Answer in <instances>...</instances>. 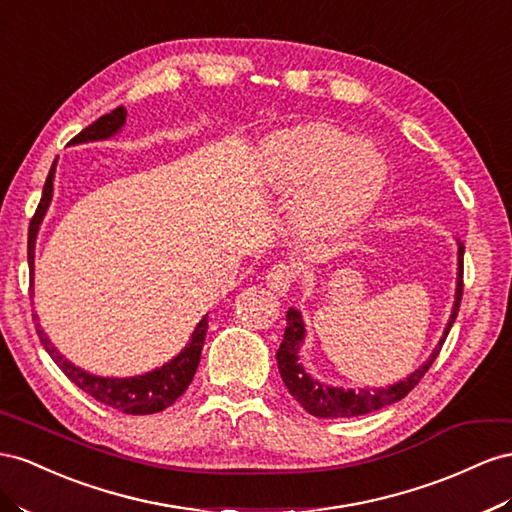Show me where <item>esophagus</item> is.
Instances as JSON below:
<instances>
[{
	"instance_id": "34e87169",
	"label": "esophagus",
	"mask_w": 512,
	"mask_h": 512,
	"mask_svg": "<svg viewBox=\"0 0 512 512\" xmlns=\"http://www.w3.org/2000/svg\"><path fill=\"white\" fill-rule=\"evenodd\" d=\"M297 278V271L293 265H288V262H278V265H273L269 271H267V284L271 290H275V293L284 295L286 290L293 286Z\"/></svg>"
}]
</instances>
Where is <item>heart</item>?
<instances>
[{"label":"heart","mask_w":512,"mask_h":512,"mask_svg":"<svg viewBox=\"0 0 512 512\" xmlns=\"http://www.w3.org/2000/svg\"><path fill=\"white\" fill-rule=\"evenodd\" d=\"M260 176L271 193H303L301 228L319 237L347 232L375 209L388 183V161L366 140L325 122H308L267 137Z\"/></svg>","instance_id":"heart-1"}]
</instances>
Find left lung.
I'll list each match as a JSON object with an SVG mask.
<instances>
[{
    "instance_id": "1",
    "label": "left lung",
    "mask_w": 512,
    "mask_h": 512,
    "mask_svg": "<svg viewBox=\"0 0 512 512\" xmlns=\"http://www.w3.org/2000/svg\"><path fill=\"white\" fill-rule=\"evenodd\" d=\"M463 254H465V245L459 243L457 301H454L450 323L444 331V336H441V340H439V347L433 351L431 359H428V362L422 368H418L405 381L390 385V388L353 392V390H342V388H329V385L312 381L297 362V359H299L297 357L299 342L303 340V321H301V314L290 308L286 312L284 340L280 344L278 355H275V357H278V368H280L282 381L288 388V394L293 396L297 403L314 418H357V416H364V413L377 411L385 405L398 403L400 398H405L422 381V377L426 375L428 368L433 366V362L437 359L441 347H444V342L450 334V327H452L454 319H457L459 308H461V299H463Z\"/></svg>"
}]
</instances>
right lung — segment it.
Here are the masks:
<instances>
[{"instance_id":"add662e5","label":"right lung","mask_w":512,"mask_h":512,"mask_svg":"<svg viewBox=\"0 0 512 512\" xmlns=\"http://www.w3.org/2000/svg\"><path fill=\"white\" fill-rule=\"evenodd\" d=\"M124 118H127V109L116 107L112 114L101 116L99 120H94L90 127L77 133L71 142L79 144V142L105 140V137L116 133L122 127ZM53 174H55V163L49 170V176H47L45 187H43V198H40L38 209L30 222V237H27V262H30V273L34 271L36 232H38V226H40V222H43L47 206L51 202ZM206 329H209V323H206V316H204V319L198 323L196 331H193V336L181 355H176L170 364L148 372V375L131 377V379H103V377L88 375V372L73 366L68 359H64L58 351L53 349V344L43 334V329L38 327L36 334H38L40 342H43L47 353L51 355L53 362L60 366V370L77 385L79 390H84L94 400H99V403H103L107 407L118 409L122 413H129V416H146V413H157V411H163L165 407H172L176 400L185 394V390L189 388V383L193 381V375H196V368L200 364V353L204 347Z\"/></svg>"}]
</instances>
